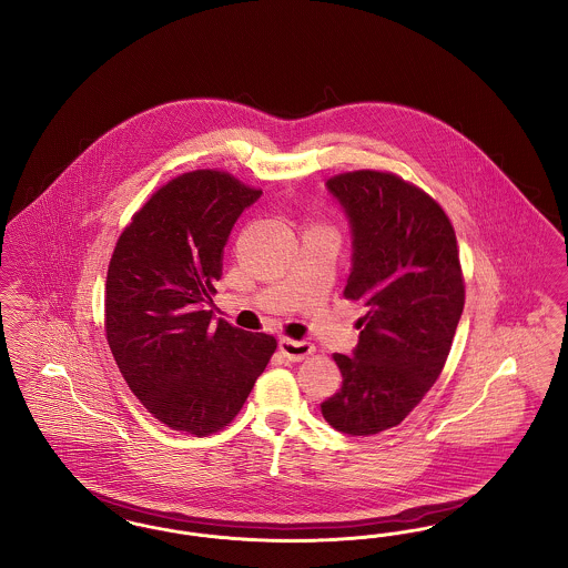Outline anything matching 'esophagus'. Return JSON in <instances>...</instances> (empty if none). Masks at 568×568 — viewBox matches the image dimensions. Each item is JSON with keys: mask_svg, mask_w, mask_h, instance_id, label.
<instances>
[{"mask_svg": "<svg viewBox=\"0 0 568 568\" xmlns=\"http://www.w3.org/2000/svg\"><path fill=\"white\" fill-rule=\"evenodd\" d=\"M278 349L281 353L290 359V362H300L304 359L306 355L313 353V345L308 341H292V338H283L278 343Z\"/></svg>", "mask_w": 568, "mask_h": 568, "instance_id": "34e87169", "label": "esophagus"}]
</instances>
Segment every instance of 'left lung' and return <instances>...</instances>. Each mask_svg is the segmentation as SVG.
Masks as SVG:
<instances>
[{
    "label": "left lung",
    "instance_id": "left-lung-1",
    "mask_svg": "<svg viewBox=\"0 0 568 568\" xmlns=\"http://www.w3.org/2000/svg\"><path fill=\"white\" fill-rule=\"evenodd\" d=\"M352 230L345 297L366 315L352 355L336 353L341 389L322 403L338 433L398 426L440 375L464 308L456 232L428 193L359 170L325 183Z\"/></svg>",
    "mask_w": 568,
    "mask_h": 568
}]
</instances>
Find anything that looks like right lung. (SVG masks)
Listing matches in <instances>:
<instances>
[{
	"label": "right lung",
	"mask_w": 568,
	"mask_h": 568,
	"mask_svg": "<svg viewBox=\"0 0 568 568\" xmlns=\"http://www.w3.org/2000/svg\"><path fill=\"white\" fill-rule=\"evenodd\" d=\"M262 191L216 170L163 185L121 234L106 276V338L135 398L172 430L206 436L243 408L276 349L213 322L223 248Z\"/></svg>",
	"instance_id": "right-lung-1"
}]
</instances>
